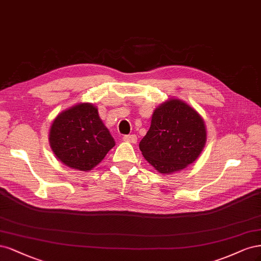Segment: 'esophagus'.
<instances>
[{"label":"esophagus","mask_w":261,"mask_h":261,"mask_svg":"<svg viewBox=\"0 0 261 261\" xmlns=\"http://www.w3.org/2000/svg\"><path fill=\"white\" fill-rule=\"evenodd\" d=\"M123 141L125 142H129V143H137L138 142V138L136 134H128V136H124L123 137Z\"/></svg>","instance_id":"obj_1"}]
</instances>
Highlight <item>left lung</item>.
<instances>
[{
	"label": "left lung",
	"instance_id": "left-lung-1",
	"mask_svg": "<svg viewBox=\"0 0 261 261\" xmlns=\"http://www.w3.org/2000/svg\"><path fill=\"white\" fill-rule=\"evenodd\" d=\"M206 139L200 115L183 100L171 98L155 109L150 127L139 146L157 171L169 174L194 163Z\"/></svg>",
	"mask_w": 261,
	"mask_h": 261
}]
</instances>
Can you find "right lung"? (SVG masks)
Returning <instances> with one entry per match:
<instances>
[{
  "instance_id": "obj_1",
  "label": "right lung",
  "mask_w": 261,
  "mask_h": 261,
  "mask_svg": "<svg viewBox=\"0 0 261 261\" xmlns=\"http://www.w3.org/2000/svg\"><path fill=\"white\" fill-rule=\"evenodd\" d=\"M48 141L64 165L80 171L97 166L115 146L97 108L90 103L74 105L58 115L49 130Z\"/></svg>"
}]
</instances>
